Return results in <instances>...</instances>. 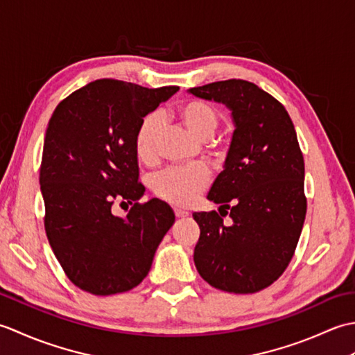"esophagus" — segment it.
<instances>
[{
	"label": "esophagus",
	"instance_id": "esophagus-1",
	"mask_svg": "<svg viewBox=\"0 0 355 355\" xmlns=\"http://www.w3.org/2000/svg\"><path fill=\"white\" fill-rule=\"evenodd\" d=\"M173 214H175L177 218H186V216H189V212H186V210H182V209H175V210H173Z\"/></svg>",
	"mask_w": 355,
	"mask_h": 355
}]
</instances>
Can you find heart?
I'll return each instance as SVG.
<instances>
[{
	"instance_id": "obj_1",
	"label": "heart",
	"mask_w": 355,
	"mask_h": 355,
	"mask_svg": "<svg viewBox=\"0 0 355 355\" xmlns=\"http://www.w3.org/2000/svg\"><path fill=\"white\" fill-rule=\"evenodd\" d=\"M180 122L200 140H207L220 125V112L201 99H189L178 105L175 111ZM162 130V119L157 112L145 116L134 134V153L141 163H150L155 157V143ZM210 183V172L205 166L164 169L153 178L150 187L162 200L173 206L187 207L198 200Z\"/></svg>"
}]
</instances>
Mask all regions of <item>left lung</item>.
Instances as JSON below:
<instances>
[{"mask_svg":"<svg viewBox=\"0 0 355 355\" xmlns=\"http://www.w3.org/2000/svg\"><path fill=\"white\" fill-rule=\"evenodd\" d=\"M189 93L225 103L235 122L224 171L207 195L221 205L220 214L192 215L200 225L195 267L218 290L261 291L288 267L306 215L305 163L293 120L281 102L248 80L212 82ZM225 208L232 226L223 224Z\"/></svg>","mask_w":355,"mask_h":355,"instance_id":"8db88e82","label":"left lung"}]
</instances>
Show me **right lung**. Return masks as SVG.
Returning a JSON list of instances; mask_svg holds the SVG:
<instances>
[{
  "mask_svg": "<svg viewBox=\"0 0 355 355\" xmlns=\"http://www.w3.org/2000/svg\"><path fill=\"white\" fill-rule=\"evenodd\" d=\"M177 89L97 79L53 111L40 169L44 227L67 277L80 290L110 296L137 286L175 221L166 202H139L145 186L134 134ZM116 200L133 206L125 218L110 212Z\"/></svg>",
  "mask_w": 355,
  "mask_h": 355,
  "instance_id": "add662e5",
  "label": "right lung"
}]
</instances>
